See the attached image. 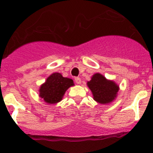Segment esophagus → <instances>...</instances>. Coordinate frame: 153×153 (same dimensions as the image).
Returning a JSON list of instances; mask_svg holds the SVG:
<instances>
[{
	"label": "esophagus",
	"instance_id": "34e87169",
	"mask_svg": "<svg viewBox=\"0 0 153 153\" xmlns=\"http://www.w3.org/2000/svg\"><path fill=\"white\" fill-rule=\"evenodd\" d=\"M75 83L78 84V85H80V84L81 83V78H78V77H76V78H75Z\"/></svg>",
	"mask_w": 153,
	"mask_h": 153
}]
</instances>
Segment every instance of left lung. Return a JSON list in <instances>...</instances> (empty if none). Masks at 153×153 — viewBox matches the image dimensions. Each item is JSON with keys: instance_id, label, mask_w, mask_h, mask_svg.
Returning <instances> with one entry per match:
<instances>
[{"instance_id": "left-lung-1", "label": "left lung", "mask_w": 153, "mask_h": 153, "mask_svg": "<svg viewBox=\"0 0 153 153\" xmlns=\"http://www.w3.org/2000/svg\"><path fill=\"white\" fill-rule=\"evenodd\" d=\"M88 88L93 94L94 100L100 104H108L115 99L119 87L113 81L107 80L100 73L94 74L90 81Z\"/></svg>"}]
</instances>
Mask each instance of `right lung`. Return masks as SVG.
<instances>
[{
  "mask_svg": "<svg viewBox=\"0 0 153 153\" xmlns=\"http://www.w3.org/2000/svg\"><path fill=\"white\" fill-rule=\"evenodd\" d=\"M74 85L73 80L64 78L60 73L55 72L47 78L39 89V97L44 102L54 104L62 100L65 91Z\"/></svg>",
  "mask_w": 153,
  "mask_h": 153,
  "instance_id": "right-lung-1",
  "label": "right lung"
}]
</instances>
